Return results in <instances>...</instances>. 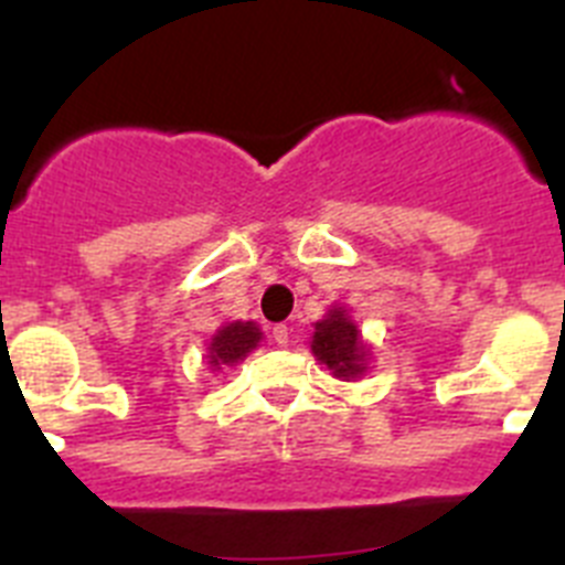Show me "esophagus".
I'll return each mask as SVG.
<instances>
[{"label": "esophagus", "mask_w": 565, "mask_h": 565, "mask_svg": "<svg viewBox=\"0 0 565 565\" xmlns=\"http://www.w3.org/2000/svg\"><path fill=\"white\" fill-rule=\"evenodd\" d=\"M271 337H274V342L279 344V348H286V344H288V339H291V331H288L286 326H274Z\"/></svg>", "instance_id": "obj_1"}]
</instances>
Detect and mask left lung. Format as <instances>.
I'll use <instances>...</instances> for the list:
<instances>
[{"instance_id":"1","label":"left lung","mask_w":565,"mask_h":565,"mask_svg":"<svg viewBox=\"0 0 565 565\" xmlns=\"http://www.w3.org/2000/svg\"><path fill=\"white\" fill-rule=\"evenodd\" d=\"M311 351L333 376L344 382L362 376L371 359V348L364 344L356 322L344 313V308H331L328 317L313 326Z\"/></svg>"}]
</instances>
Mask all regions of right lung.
Here are the masks:
<instances>
[{"label":"right lung","mask_w":565,"mask_h":565,"mask_svg":"<svg viewBox=\"0 0 565 565\" xmlns=\"http://www.w3.org/2000/svg\"><path fill=\"white\" fill-rule=\"evenodd\" d=\"M259 339H263V331L257 328V322H239V319L237 322H226L209 342V364L214 371L232 367L257 348Z\"/></svg>","instance_id":"obj_1"}]
</instances>
